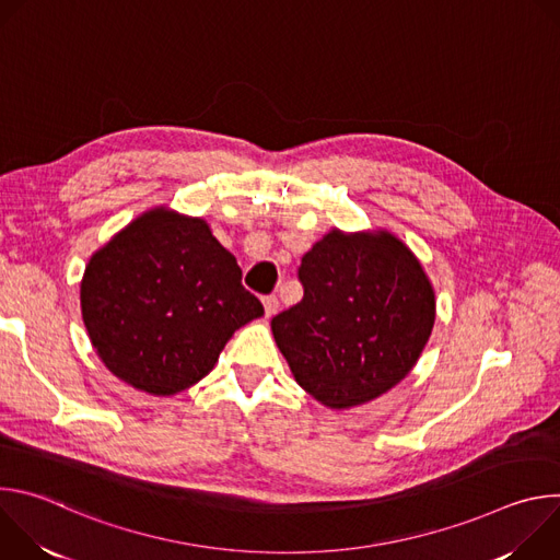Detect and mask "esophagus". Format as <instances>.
<instances>
[{
  "instance_id": "1",
  "label": "esophagus",
  "mask_w": 560,
  "mask_h": 560,
  "mask_svg": "<svg viewBox=\"0 0 560 560\" xmlns=\"http://www.w3.org/2000/svg\"><path fill=\"white\" fill-rule=\"evenodd\" d=\"M264 307H266V316H275L279 312V299L275 294L264 299Z\"/></svg>"
}]
</instances>
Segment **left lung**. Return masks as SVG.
<instances>
[{"label": "left lung", "instance_id": "1", "mask_svg": "<svg viewBox=\"0 0 560 560\" xmlns=\"http://www.w3.org/2000/svg\"><path fill=\"white\" fill-rule=\"evenodd\" d=\"M303 299L272 318L294 381L330 410L365 406L417 365L436 301L417 255L385 228H332L301 257Z\"/></svg>", "mask_w": 560, "mask_h": 560}]
</instances>
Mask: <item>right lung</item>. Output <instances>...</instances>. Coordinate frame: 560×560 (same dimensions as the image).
I'll use <instances>...</instances> for the list:
<instances>
[{
	"label": "right lung",
	"mask_w": 560,
	"mask_h": 560,
	"mask_svg": "<svg viewBox=\"0 0 560 560\" xmlns=\"http://www.w3.org/2000/svg\"><path fill=\"white\" fill-rule=\"evenodd\" d=\"M102 363L152 396L199 383L242 326L264 314L201 217L154 206L102 246L79 285Z\"/></svg>",
	"instance_id": "obj_1"
}]
</instances>
